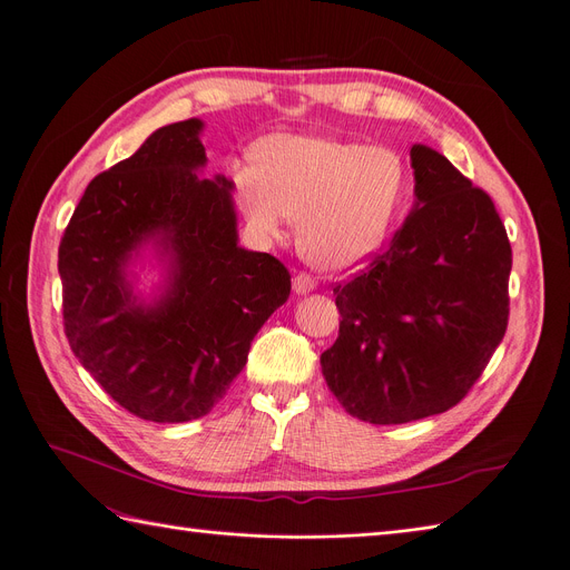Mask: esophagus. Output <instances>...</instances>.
<instances>
[{"instance_id":"1","label":"esophagus","mask_w":570,"mask_h":570,"mask_svg":"<svg viewBox=\"0 0 570 570\" xmlns=\"http://www.w3.org/2000/svg\"><path fill=\"white\" fill-rule=\"evenodd\" d=\"M314 288H317V279H314L312 274L298 272L296 277H293V291H296L298 296H305V293H309V291H314Z\"/></svg>"}]
</instances>
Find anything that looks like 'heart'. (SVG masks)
Listing matches in <instances>:
<instances>
[{"label": "heart", "mask_w": 570, "mask_h": 570, "mask_svg": "<svg viewBox=\"0 0 570 570\" xmlns=\"http://www.w3.org/2000/svg\"><path fill=\"white\" fill-rule=\"evenodd\" d=\"M235 197L258 235L277 239L296 220L303 256L345 272L381 248L409 195V164L394 147L322 136H272L261 161H242Z\"/></svg>", "instance_id": "obj_1"}]
</instances>
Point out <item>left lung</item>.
<instances>
[{
  "instance_id": "1",
  "label": "left lung",
  "mask_w": 570,
  "mask_h": 570,
  "mask_svg": "<svg viewBox=\"0 0 570 570\" xmlns=\"http://www.w3.org/2000/svg\"><path fill=\"white\" fill-rule=\"evenodd\" d=\"M415 204L387 248L333 288L338 341L322 373L343 409L402 425L455 406L510 317L512 246L491 197L428 145L411 147Z\"/></svg>"
}]
</instances>
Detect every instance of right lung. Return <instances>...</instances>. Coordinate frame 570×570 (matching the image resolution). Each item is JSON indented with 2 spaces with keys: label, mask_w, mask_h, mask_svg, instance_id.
Instances as JSON below:
<instances>
[{
  "label": "right lung",
  "mask_w": 570,
  "mask_h": 570,
  "mask_svg": "<svg viewBox=\"0 0 570 570\" xmlns=\"http://www.w3.org/2000/svg\"><path fill=\"white\" fill-rule=\"evenodd\" d=\"M202 129V119L161 126L96 176L58 248L75 356L119 406L153 423L214 409L291 293L277 258L239 246L235 183L197 176ZM147 245L165 263L153 299L137 296L128 269Z\"/></svg>",
  "instance_id": "1"
}]
</instances>
